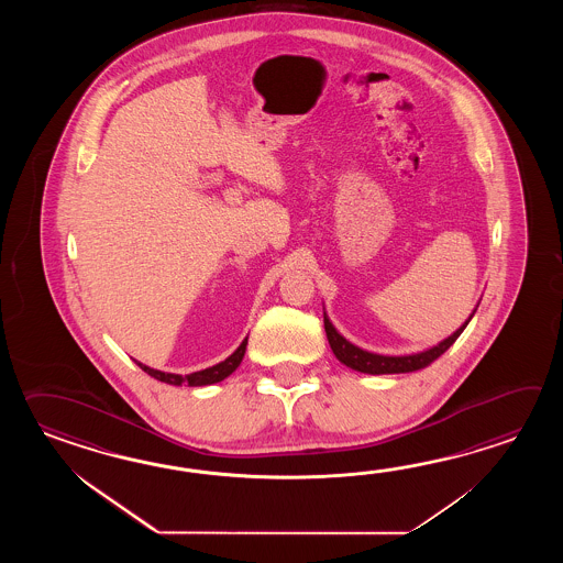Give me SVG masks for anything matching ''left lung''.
Returning a JSON list of instances; mask_svg holds the SVG:
<instances>
[{"label": "left lung", "mask_w": 563, "mask_h": 563, "mask_svg": "<svg viewBox=\"0 0 563 563\" xmlns=\"http://www.w3.org/2000/svg\"><path fill=\"white\" fill-rule=\"evenodd\" d=\"M477 308L468 316L467 322L463 323L455 334L444 338L443 342H439L437 346L429 347L419 354H408V356H383V354H374V352H366L362 347L354 346L352 342H347L344 335L335 330L330 318L323 311V328H325V335L330 347L335 354V358L340 360L342 364H346L347 368L352 371L364 372V374H402V372H415L420 368H427L431 362L439 358L444 354L449 347L455 344L456 338L463 334V330L467 328L471 318L475 316Z\"/></svg>", "instance_id": "obj_1"}]
</instances>
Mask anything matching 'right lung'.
<instances>
[{
  "label": "right lung",
  "instance_id": "add662e5",
  "mask_svg": "<svg viewBox=\"0 0 563 563\" xmlns=\"http://www.w3.org/2000/svg\"><path fill=\"white\" fill-rule=\"evenodd\" d=\"M245 346H247V338L241 342V346L238 347L229 358L223 360V362H219V364L211 366V368L192 372V374H187V376L170 374V372L155 371V368H148V366H144V364L136 362V360H134V362H136V364H139L146 374H151L153 378L161 380V383L173 384V386H180V384H189V386H207V384L221 383V380H225V378H228L231 372H235V368L241 364V360L245 356Z\"/></svg>",
  "mask_w": 563,
  "mask_h": 563
}]
</instances>
